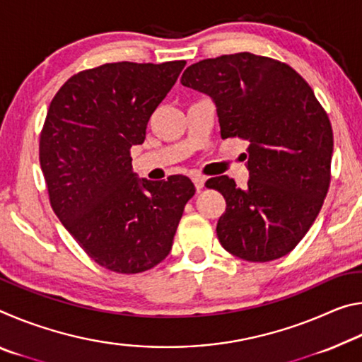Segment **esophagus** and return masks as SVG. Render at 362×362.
Returning <instances> with one entry per match:
<instances>
[{"label":"esophagus","instance_id":"34e87169","mask_svg":"<svg viewBox=\"0 0 362 362\" xmlns=\"http://www.w3.org/2000/svg\"><path fill=\"white\" fill-rule=\"evenodd\" d=\"M192 180H193V183H194V187H196V189H201L204 187V182H206V179L203 175H193L192 177Z\"/></svg>","mask_w":362,"mask_h":362}]
</instances>
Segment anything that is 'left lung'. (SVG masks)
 Wrapping results in <instances>:
<instances>
[{"instance_id": "left-lung-1", "label": "left lung", "mask_w": 362, "mask_h": 362, "mask_svg": "<svg viewBox=\"0 0 362 362\" xmlns=\"http://www.w3.org/2000/svg\"><path fill=\"white\" fill-rule=\"evenodd\" d=\"M180 83L211 97L222 139L247 140V188L226 175L206 182L223 194L217 222L225 250L272 262L302 241L330 183L334 134L310 84L279 60L250 52L199 60Z\"/></svg>"}]
</instances>
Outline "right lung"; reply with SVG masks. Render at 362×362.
Returning a JSON list of instances; mask_svg holds the SVG:
<instances>
[{
  "instance_id": "obj_1",
  "label": "right lung",
  "mask_w": 362,
  "mask_h": 362,
  "mask_svg": "<svg viewBox=\"0 0 362 362\" xmlns=\"http://www.w3.org/2000/svg\"><path fill=\"white\" fill-rule=\"evenodd\" d=\"M185 64H103L66 79L49 105L40 164L51 207L110 272L142 273L166 259L194 194L185 175L139 180L131 158Z\"/></svg>"
}]
</instances>
